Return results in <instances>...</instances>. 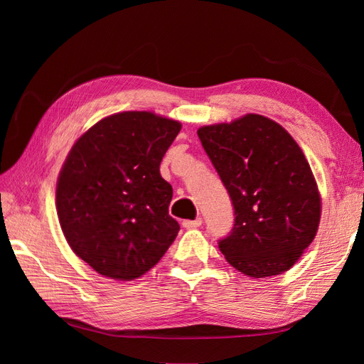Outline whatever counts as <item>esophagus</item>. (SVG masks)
<instances>
[{
  "instance_id": "1",
  "label": "esophagus",
  "mask_w": 364,
  "mask_h": 364,
  "mask_svg": "<svg viewBox=\"0 0 364 364\" xmlns=\"http://www.w3.org/2000/svg\"><path fill=\"white\" fill-rule=\"evenodd\" d=\"M200 225H202V219H200V218H197V219H194V220H184V222H183V227L186 228V230L197 228V227H200Z\"/></svg>"
}]
</instances>
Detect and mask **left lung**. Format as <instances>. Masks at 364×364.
Masks as SVG:
<instances>
[{"label": "left lung", "mask_w": 364, "mask_h": 364, "mask_svg": "<svg viewBox=\"0 0 364 364\" xmlns=\"http://www.w3.org/2000/svg\"><path fill=\"white\" fill-rule=\"evenodd\" d=\"M198 139L235 208L219 249L253 278L291 269L318 233L321 196L311 167L292 136L264 115L198 128Z\"/></svg>", "instance_id": "8db88e82"}]
</instances>
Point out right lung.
<instances>
[{"instance_id": "obj_1", "label": "right lung", "mask_w": 364, "mask_h": 364, "mask_svg": "<svg viewBox=\"0 0 364 364\" xmlns=\"http://www.w3.org/2000/svg\"><path fill=\"white\" fill-rule=\"evenodd\" d=\"M181 123L149 111L112 114L72 146L58 178L56 210L68 245L114 280L156 264L180 231L172 186L159 166Z\"/></svg>"}]
</instances>
